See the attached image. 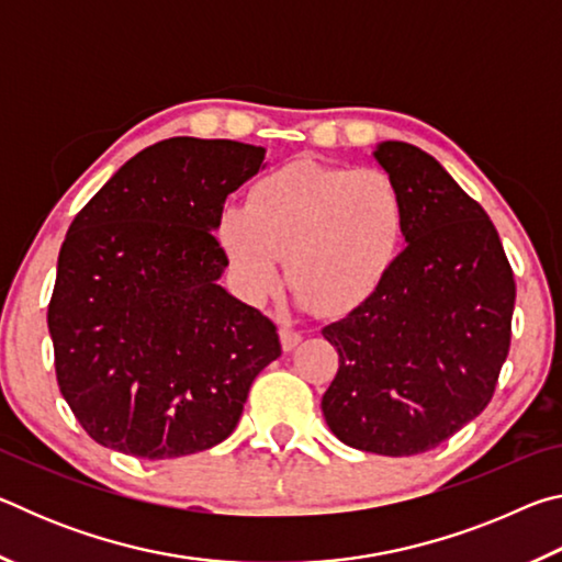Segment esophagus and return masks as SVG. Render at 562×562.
Masks as SVG:
<instances>
[{
  "label": "esophagus",
  "mask_w": 562,
  "mask_h": 562,
  "mask_svg": "<svg viewBox=\"0 0 562 562\" xmlns=\"http://www.w3.org/2000/svg\"><path fill=\"white\" fill-rule=\"evenodd\" d=\"M280 341H282V349L284 351H292L302 341V335H300L297 329H292V327H280Z\"/></svg>",
  "instance_id": "1"
}]
</instances>
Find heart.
<instances>
[{
	"label": "heart",
	"instance_id": "b5f03b06",
	"mask_svg": "<svg viewBox=\"0 0 562 562\" xmlns=\"http://www.w3.org/2000/svg\"><path fill=\"white\" fill-rule=\"evenodd\" d=\"M402 193L379 168L292 160L227 203L215 237L243 297L278 292L282 258L302 304L347 315L382 288L404 245Z\"/></svg>",
	"mask_w": 562,
	"mask_h": 562
}]
</instances>
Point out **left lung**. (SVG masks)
Masks as SVG:
<instances>
[{"label":"left lung","mask_w":562,"mask_h":562,"mask_svg":"<svg viewBox=\"0 0 562 562\" xmlns=\"http://www.w3.org/2000/svg\"><path fill=\"white\" fill-rule=\"evenodd\" d=\"M402 193L406 247L372 300L322 335L339 369L322 396L341 443L431 451L488 406L510 349L516 280L486 211L426 150H374Z\"/></svg>","instance_id":"left-lung-1"}]
</instances>
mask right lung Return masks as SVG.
Listing matches in <instances>:
<instances>
[{"label": "right lung", "mask_w": 562, "mask_h": 562, "mask_svg": "<svg viewBox=\"0 0 562 562\" xmlns=\"http://www.w3.org/2000/svg\"><path fill=\"white\" fill-rule=\"evenodd\" d=\"M262 158L237 140H160L74 217L46 322L61 396L97 443L148 461L213 449L280 357L272 319L217 284L211 233Z\"/></svg>", "instance_id": "add662e5"}]
</instances>
